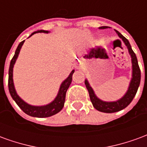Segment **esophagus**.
I'll list each match as a JSON object with an SVG mask.
<instances>
[{
  "mask_svg": "<svg viewBox=\"0 0 147 147\" xmlns=\"http://www.w3.org/2000/svg\"><path fill=\"white\" fill-rule=\"evenodd\" d=\"M76 68H80V66H76Z\"/></svg>",
  "mask_w": 147,
  "mask_h": 147,
  "instance_id": "obj_1",
  "label": "esophagus"
}]
</instances>
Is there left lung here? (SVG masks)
Wrapping results in <instances>:
<instances>
[{
  "label": "left lung",
  "mask_w": 147,
  "mask_h": 147,
  "mask_svg": "<svg viewBox=\"0 0 147 147\" xmlns=\"http://www.w3.org/2000/svg\"><path fill=\"white\" fill-rule=\"evenodd\" d=\"M105 28H108V27L103 26V27H100V29H105ZM116 32H117L120 38L124 42L125 45L127 46L129 53L131 54V61H132V79H131L129 88H128V90L126 93V94L123 96L122 98L118 100L117 102H103V101H101L100 99L96 97L93 89L90 86L88 81L87 80L85 81L86 88H87L88 92H89L90 98V101L92 102L94 107L97 110L100 111V112L108 113H116V112H118V111L122 110L124 108H126L127 106L132 102L133 98H135L136 93H137L139 84H140V80H141V71H140V68H139V64H138L137 57H136V53H134L132 49H131V46L130 45L128 40L125 37H123L120 32H118L117 30H116Z\"/></svg>",
  "instance_id": "left-lung-1"
}]
</instances>
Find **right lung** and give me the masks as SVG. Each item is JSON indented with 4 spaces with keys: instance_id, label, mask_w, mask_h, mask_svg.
<instances>
[{
    "instance_id": "1",
    "label": "right lung",
    "mask_w": 147,
    "mask_h": 147,
    "mask_svg": "<svg viewBox=\"0 0 147 147\" xmlns=\"http://www.w3.org/2000/svg\"><path fill=\"white\" fill-rule=\"evenodd\" d=\"M38 32H43V33H48L49 31L47 30H38V31H35L31 35H33L34 34L38 33ZM30 35V36H31ZM24 41L21 42L19 45H18L17 49L16 50L15 55L11 59V63H10V66H9V70H8V90H9V93L11 94V98H13L16 103L19 105V107L24 111V113L29 116L34 117H39V118H43V117H51L53 115H55L63 109L64 105V102H65V96H66V92H67L68 87L70 86L71 80H72V75H73L74 71H72L69 76L67 77L66 80H64V82L61 84V87H60V90L58 93L57 98L53 102L47 105H44V106H33V105H30L27 104L26 102H24L22 99L17 95V94L15 90L14 84H13V80H12V71H13V66L20 51L22 47V45L24 44Z\"/></svg>"
}]
</instances>
